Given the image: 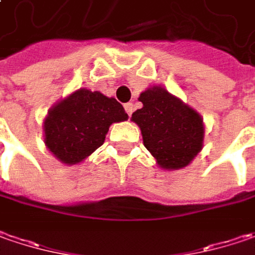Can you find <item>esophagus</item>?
<instances>
[{"label":"esophagus","instance_id":"esophagus-1","mask_svg":"<svg viewBox=\"0 0 255 255\" xmlns=\"http://www.w3.org/2000/svg\"><path fill=\"white\" fill-rule=\"evenodd\" d=\"M133 103H126L125 105V110H126V113L129 115V116H132V113H133Z\"/></svg>","mask_w":255,"mask_h":255}]
</instances>
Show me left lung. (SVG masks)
Here are the masks:
<instances>
[{
    "instance_id": "1",
    "label": "left lung",
    "mask_w": 255,
    "mask_h": 255,
    "mask_svg": "<svg viewBox=\"0 0 255 255\" xmlns=\"http://www.w3.org/2000/svg\"><path fill=\"white\" fill-rule=\"evenodd\" d=\"M143 108L132 115L142 130L143 145L165 169H181L199 153L204 139L202 119L194 109L162 87L145 90Z\"/></svg>"
}]
</instances>
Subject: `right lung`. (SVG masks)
<instances>
[{"mask_svg": "<svg viewBox=\"0 0 255 255\" xmlns=\"http://www.w3.org/2000/svg\"><path fill=\"white\" fill-rule=\"evenodd\" d=\"M126 119L116 99L80 89L48 112L45 145L63 163H79L103 145L112 123Z\"/></svg>", "mask_w": 255, "mask_h": 255, "instance_id": "obj_1", "label": "right lung"}]
</instances>
